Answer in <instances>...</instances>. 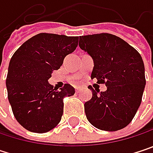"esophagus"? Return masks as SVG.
Wrapping results in <instances>:
<instances>
[{"label": "esophagus", "instance_id": "obj_1", "mask_svg": "<svg viewBox=\"0 0 153 153\" xmlns=\"http://www.w3.org/2000/svg\"><path fill=\"white\" fill-rule=\"evenodd\" d=\"M75 91H76V93H79V92H80V88H76Z\"/></svg>", "mask_w": 153, "mask_h": 153}]
</instances>
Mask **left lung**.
Masks as SVG:
<instances>
[{
    "label": "left lung",
    "mask_w": 153,
    "mask_h": 153,
    "mask_svg": "<svg viewBox=\"0 0 153 153\" xmlns=\"http://www.w3.org/2000/svg\"><path fill=\"white\" fill-rule=\"evenodd\" d=\"M79 46L93 59L91 79L107 87L105 92L89 88L92 98L84 105L88 120L105 131L124 128L137 111L146 83L141 55L110 33L79 36Z\"/></svg>",
    "instance_id": "left-lung-1"
}]
</instances>
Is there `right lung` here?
<instances>
[{"label": "right lung", "instance_id": "1", "mask_svg": "<svg viewBox=\"0 0 153 153\" xmlns=\"http://www.w3.org/2000/svg\"><path fill=\"white\" fill-rule=\"evenodd\" d=\"M78 36L39 33L24 42L12 56L6 79L9 102L18 123L34 133H46L61 120L64 98L75 89L65 84L59 91L48 79L64 58L78 46Z\"/></svg>", "mask_w": 153, "mask_h": 153}]
</instances>
